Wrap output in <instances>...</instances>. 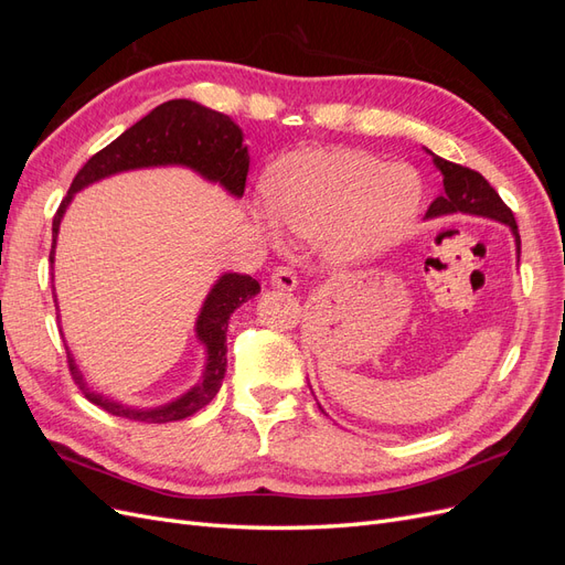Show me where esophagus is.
<instances>
[{"label": "esophagus", "mask_w": 565, "mask_h": 565, "mask_svg": "<svg viewBox=\"0 0 565 565\" xmlns=\"http://www.w3.org/2000/svg\"><path fill=\"white\" fill-rule=\"evenodd\" d=\"M270 287L276 289H285V292H292V289L297 287V276L289 268L285 266H278L276 270L270 273Z\"/></svg>", "instance_id": "1"}]
</instances>
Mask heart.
I'll return each instance as SVG.
<instances>
[{"label":"heart","mask_w":565,"mask_h":565,"mask_svg":"<svg viewBox=\"0 0 565 565\" xmlns=\"http://www.w3.org/2000/svg\"><path fill=\"white\" fill-rule=\"evenodd\" d=\"M270 212L285 228L320 243L334 268L363 264L384 252L413 224L422 204V179L409 164L363 150H301L270 167L264 183ZM268 237L280 228L256 216Z\"/></svg>","instance_id":"obj_1"}]
</instances>
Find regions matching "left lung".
Segmentation results:
<instances>
[{"label":"left lung","mask_w":565,"mask_h":565,"mask_svg":"<svg viewBox=\"0 0 565 565\" xmlns=\"http://www.w3.org/2000/svg\"><path fill=\"white\" fill-rule=\"evenodd\" d=\"M434 158V164L443 174V193L431 202L426 218H438L448 214H473V216H486L492 221H500V224L509 226L511 235H514L516 243V256L521 259V235L516 218L511 210L502 202L498 191L469 167H461L455 162L443 160L434 156L431 150H426Z\"/></svg>","instance_id":"left-lung-1"}]
</instances>
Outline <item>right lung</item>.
Returning a JSON list of instances; mask_svg holds the SVG:
<instances>
[{
	"mask_svg": "<svg viewBox=\"0 0 565 565\" xmlns=\"http://www.w3.org/2000/svg\"><path fill=\"white\" fill-rule=\"evenodd\" d=\"M150 167H185L210 183H218L233 198H243L245 181L249 172V152L245 146L243 129L224 113L204 108L195 100L174 98L167 104L150 110L143 119H139L125 134H119L113 143L84 164L71 183V191L63 198L61 207L54 216V243H51L49 262L54 266L56 259V241L61 231V221L65 210L71 207L75 193L84 188L108 179L113 174L134 172V169ZM56 292V287H54ZM262 292L259 282L241 273H224L204 297L202 309L195 320V337L204 347V370L195 386L181 393L179 398L156 407H134L119 401H113L104 393L92 391L84 374L79 372L71 349L67 351V365L82 393L94 405L104 407L106 413L115 417H125L134 422L164 424L179 422L195 415L200 407L212 403L218 393L221 382L226 374V332L228 320L235 309H241L245 301ZM56 297V295H54ZM58 309V301H56Z\"/></svg>",
	"mask_w": 565,
	"mask_h": 565,
	"instance_id": "right-lung-1",
	"label": "right lung"
}]
</instances>
